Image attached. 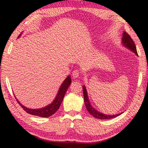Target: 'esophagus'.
Wrapping results in <instances>:
<instances>
[{
    "label": "esophagus",
    "instance_id": "esophagus-1",
    "mask_svg": "<svg viewBox=\"0 0 148 148\" xmlns=\"http://www.w3.org/2000/svg\"><path fill=\"white\" fill-rule=\"evenodd\" d=\"M79 75V71H77V70H75V71H73L72 72V77H74V78H77V77H78Z\"/></svg>",
    "mask_w": 148,
    "mask_h": 148
}]
</instances>
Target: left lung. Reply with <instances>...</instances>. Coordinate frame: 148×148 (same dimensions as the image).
<instances>
[{
  "label": "left lung",
  "instance_id": "left-lung-1",
  "mask_svg": "<svg viewBox=\"0 0 148 148\" xmlns=\"http://www.w3.org/2000/svg\"><path fill=\"white\" fill-rule=\"evenodd\" d=\"M122 41H123V44L125 46L128 47L129 49H131L132 51H134L135 53L138 55L136 45H135L134 41L132 40L131 37L130 36V35L129 34H127L126 32H124L123 34ZM83 91H84V102H85V104H86V108L87 110V111H88L93 117L100 119H109L114 118V117L119 116L120 114H118L117 115H113V116H108V115H105L102 113H100V112H99L98 111L95 110L91 106V105L90 104V102L89 101L88 97H87V91L85 86H83Z\"/></svg>",
  "mask_w": 148,
  "mask_h": 148
}]
</instances>
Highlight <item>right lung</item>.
Listing matches in <instances>:
<instances>
[{
	"instance_id": "obj_1",
	"label": "right lung",
	"mask_w": 148,
	"mask_h": 148,
	"mask_svg": "<svg viewBox=\"0 0 148 148\" xmlns=\"http://www.w3.org/2000/svg\"><path fill=\"white\" fill-rule=\"evenodd\" d=\"M71 84V78L70 77V76H68L66 78V79L64 80L62 84L61 85V86L59 90L58 94H57L56 98L55 99L53 102H52L51 104H49V106L44 107L43 108H40V109L27 108L23 106V105L20 103L17 100H16V101L17 102H18L20 106L22 107V108H23L25 111L27 112V113L31 114L32 116H36L43 117H49L51 116V115L54 114L57 110H58L59 108L60 107V105H61L62 100H63L66 90L68 89Z\"/></svg>"
}]
</instances>
